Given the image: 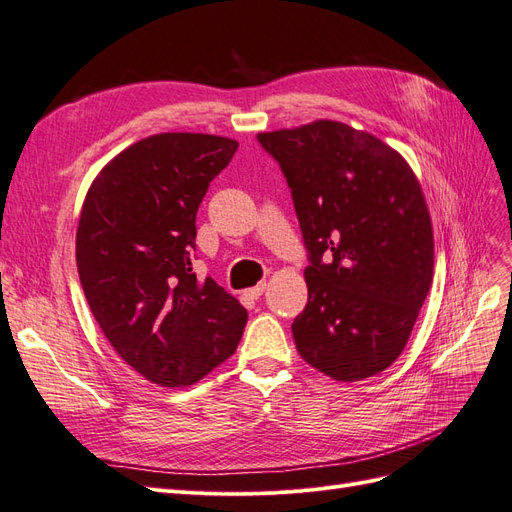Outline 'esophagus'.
<instances>
[{"instance_id": "1", "label": "esophagus", "mask_w": 512, "mask_h": 512, "mask_svg": "<svg viewBox=\"0 0 512 512\" xmlns=\"http://www.w3.org/2000/svg\"><path fill=\"white\" fill-rule=\"evenodd\" d=\"M264 291H266V281H261V283H257L255 287L246 289V296H248V298H253V300H257L261 294H264Z\"/></svg>"}]
</instances>
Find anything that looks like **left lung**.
<instances>
[{
	"mask_svg": "<svg viewBox=\"0 0 512 512\" xmlns=\"http://www.w3.org/2000/svg\"><path fill=\"white\" fill-rule=\"evenodd\" d=\"M257 139L279 160L309 248V302L291 324L298 354L337 382L382 373L433 281V227L414 169L379 137L334 120Z\"/></svg>",
	"mask_w": 512,
	"mask_h": 512,
	"instance_id": "8db88e82",
	"label": "left lung"
}]
</instances>
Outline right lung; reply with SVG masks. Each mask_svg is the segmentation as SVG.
Returning a JSON list of instances; mask_svg holds the SVG:
<instances>
[{
  "label": "right lung",
  "mask_w": 512,
  "mask_h": 512,
  "mask_svg": "<svg viewBox=\"0 0 512 512\" xmlns=\"http://www.w3.org/2000/svg\"><path fill=\"white\" fill-rule=\"evenodd\" d=\"M236 150L229 137L158 133L87 188L77 227L87 304L120 358L156 386L199 382L242 339L244 306L191 264L199 203Z\"/></svg>",
  "instance_id": "1"
}]
</instances>
